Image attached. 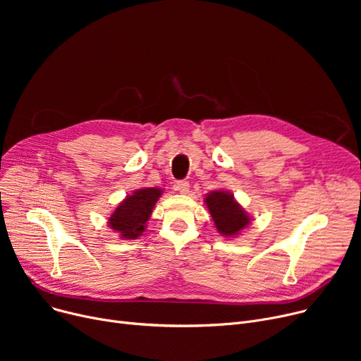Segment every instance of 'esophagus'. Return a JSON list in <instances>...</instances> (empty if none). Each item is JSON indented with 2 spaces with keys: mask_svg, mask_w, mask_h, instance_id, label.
I'll return each mask as SVG.
<instances>
[{
  "mask_svg": "<svg viewBox=\"0 0 361 361\" xmlns=\"http://www.w3.org/2000/svg\"><path fill=\"white\" fill-rule=\"evenodd\" d=\"M174 188L177 192L185 195V193H188V190H190V184H188V181H177Z\"/></svg>",
  "mask_w": 361,
  "mask_h": 361,
  "instance_id": "obj_1",
  "label": "esophagus"
}]
</instances>
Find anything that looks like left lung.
<instances>
[{
  "label": "left lung",
  "instance_id": "obj_1",
  "mask_svg": "<svg viewBox=\"0 0 361 361\" xmlns=\"http://www.w3.org/2000/svg\"><path fill=\"white\" fill-rule=\"evenodd\" d=\"M207 211L215 222L218 233L225 237L238 235L252 221L249 214L245 212L240 203L235 202L234 195L225 190L211 192L204 197Z\"/></svg>",
  "mask_w": 361,
  "mask_h": 361
}]
</instances>
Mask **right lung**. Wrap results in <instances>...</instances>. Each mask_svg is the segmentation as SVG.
<instances>
[{
  "label": "right lung",
  "mask_w": 361,
  "mask_h": 361,
  "mask_svg": "<svg viewBox=\"0 0 361 361\" xmlns=\"http://www.w3.org/2000/svg\"><path fill=\"white\" fill-rule=\"evenodd\" d=\"M162 196V188L147 187L128 195L108 219L109 228L117 231L123 240H135L146 230V222Z\"/></svg>",
  "instance_id": "add662e5"
}]
</instances>
